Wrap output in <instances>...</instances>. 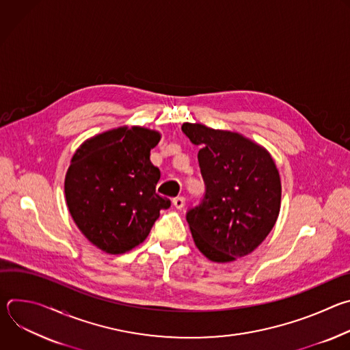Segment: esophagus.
<instances>
[{"instance_id": "34e87169", "label": "esophagus", "mask_w": 350, "mask_h": 350, "mask_svg": "<svg viewBox=\"0 0 350 350\" xmlns=\"http://www.w3.org/2000/svg\"><path fill=\"white\" fill-rule=\"evenodd\" d=\"M173 205H174V208H177V209H183L184 205H185V198H184V196H176V198H173Z\"/></svg>"}]
</instances>
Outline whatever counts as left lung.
<instances>
[{"label":"left lung","instance_id":"obj_1","mask_svg":"<svg viewBox=\"0 0 350 350\" xmlns=\"http://www.w3.org/2000/svg\"><path fill=\"white\" fill-rule=\"evenodd\" d=\"M184 134L201 146L198 162L205 195L187 211L193 242L219 263L246 256L274 227L281 181L266 149L231 131L184 123Z\"/></svg>","mask_w":350,"mask_h":350}]
</instances>
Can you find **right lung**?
<instances>
[{
    "label": "right lung",
    "instance_id": "right-lung-1",
    "mask_svg": "<svg viewBox=\"0 0 350 350\" xmlns=\"http://www.w3.org/2000/svg\"><path fill=\"white\" fill-rule=\"evenodd\" d=\"M161 134L119 127L85 141L65 178L69 212L96 247L124 254L148 237L170 199L157 193L161 170L149 161Z\"/></svg>",
    "mask_w": 350,
    "mask_h": 350
}]
</instances>
